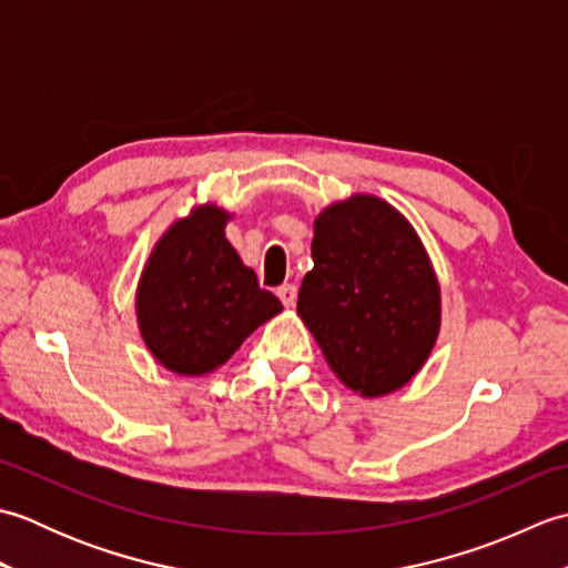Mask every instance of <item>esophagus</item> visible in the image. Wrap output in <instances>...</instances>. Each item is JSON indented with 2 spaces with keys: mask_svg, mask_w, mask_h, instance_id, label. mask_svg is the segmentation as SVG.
<instances>
[{
  "mask_svg": "<svg viewBox=\"0 0 568 568\" xmlns=\"http://www.w3.org/2000/svg\"><path fill=\"white\" fill-rule=\"evenodd\" d=\"M277 297H281V303L285 307H293L295 300H297V287L291 285V283H285V285L277 287Z\"/></svg>",
  "mask_w": 568,
  "mask_h": 568,
  "instance_id": "1",
  "label": "esophagus"
}]
</instances>
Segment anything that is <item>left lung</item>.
<instances>
[{
    "instance_id": "obj_1",
    "label": "left lung",
    "mask_w": 568,
    "mask_h": 568,
    "mask_svg": "<svg viewBox=\"0 0 568 568\" xmlns=\"http://www.w3.org/2000/svg\"><path fill=\"white\" fill-rule=\"evenodd\" d=\"M297 312L329 368L364 397L425 366L439 334V283L415 229L388 202L354 195L315 220Z\"/></svg>"
}]
</instances>
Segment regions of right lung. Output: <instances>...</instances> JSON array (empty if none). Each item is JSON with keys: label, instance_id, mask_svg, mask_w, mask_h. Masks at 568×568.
Listing matches in <instances>:
<instances>
[{"label": "right lung", "instance_id": "obj_1", "mask_svg": "<svg viewBox=\"0 0 568 568\" xmlns=\"http://www.w3.org/2000/svg\"><path fill=\"white\" fill-rule=\"evenodd\" d=\"M229 214L204 204L155 244L136 291L143 342L159 364L202 376L283 310L224 236Z\"/></svg>", "mask_w": 568, "mask_h": 568}]
</instances>
